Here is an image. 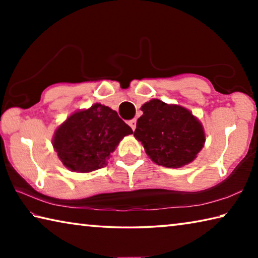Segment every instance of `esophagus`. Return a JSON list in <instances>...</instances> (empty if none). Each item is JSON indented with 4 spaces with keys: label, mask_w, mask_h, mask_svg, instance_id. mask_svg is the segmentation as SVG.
Listing matches in <instances>:
<instances>
[{
    "label": "esophagus",
    "mask_w": 258,
    "mask_h": 258,
    "mask_svg": "<svg viewBox=\"0 0 258 258\" xmlns=\"http://www.w3.org/2000/svg\"><path fill=\"white\" fill-rule=\"evenodd\" d=\"M128 125L131 126V128H132L133 131L137 128V119H132V120H130L128 121Z\"/></svg>",
    "instance_id": "1"
}]
</instances>
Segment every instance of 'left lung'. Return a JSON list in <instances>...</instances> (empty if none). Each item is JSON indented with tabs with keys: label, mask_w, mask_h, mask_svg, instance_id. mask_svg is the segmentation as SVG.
<instances>
[{
	"label": "left lung",
	"mask_w": 258,
	"mask_h": 258,
	"mask_svg": "<svg viewBox=\"0 0 258 258\" xmlns=\"http://www.w3.org/2000/svg\"><path fill=\"white\" fill-rule=\"evenodd\" d=\"M141 110L134 137L154 163L178 168L195 160L206 141L197 117L185 108L158 99L146 102Z\"/></svg>",
	"instance_id": "obj_1"
}]
</instances>
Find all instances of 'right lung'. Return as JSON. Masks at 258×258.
<instances>
[{
	"mask_svg": "<svg viewBox=\"0 0 258 258\" xmlns=\"http://www.w3.org/2000/svg\"><path fill=\"white\" fill-rule=\"evenodd\" d=\"M132 133L115 110L94 103L69 116L55 130L52 145L68 169L89 173L104 167L120 140Z\"/></svg>",
	"mask_w": 258,
	"mask_h": 258,
	"instance_id": "add662e5",
	"label": "right lung"
}]
</instances>
